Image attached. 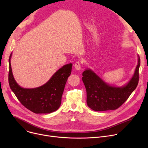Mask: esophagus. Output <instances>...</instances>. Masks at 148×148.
Listing matches in <instances>:
<instances>
[{"label": "esophagus", "mask_w": 148, "mask_h": 148, "mask_svg": "<svg viewBox=\"0 0 148 148\" xmlns=\"http://www.w3.org/2000/svg\"><path fill=\"white\" fill-rule=\"evenodd\" d=\"M74 67L77 70H80L81 69V64L80 62H77L74 64Z\"/></svg>", "instance_id": "obj_1"}]
</instances>
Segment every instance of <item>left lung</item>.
Here are the masks:
<instances>
[{"label":"left lung","instance_id":"obj_1","mask_svg":"<svg viewBox=\"0 0 148 148\" xmlns=\"http://www.w3.org/2000/svg\"><path fill=\"white\" fill-rule=\"evenodd\" d=\"M137 56L138 62L133 75L122 86L106 83L90 68L84 70L82 80L86 90L87 104L90 108L97 112L116 110L126 101L138 83L140 59Z\"/></svg>","mask_w":148,"mask_h":148}]
</instances>
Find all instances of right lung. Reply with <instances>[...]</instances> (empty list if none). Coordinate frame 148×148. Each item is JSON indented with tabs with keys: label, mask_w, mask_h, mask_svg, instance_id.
I'll list each match as a JSON object with an SVG mask.
<instances>
[{
	"label": "right lung",
	"mask_w": 148,
	"mask_h": 148,
	"mask_svg": "<svg viewBox=\"0 0 148 148\" xmlns=\"http://www.w3.org/2000/svg\"><path fill=\"white\" fill-rule=\"evenodd\" d=\"M11 56L12 53L9 59V84L20 103L36 114L50 113L57 110L60 106L62 96L67 79L71 73L73 64L64 65L41 86L24 88L21 87L14 79L11 65Z\"/></svg>",
	"instance_id": "right-lung-1"
}]
</instances>
